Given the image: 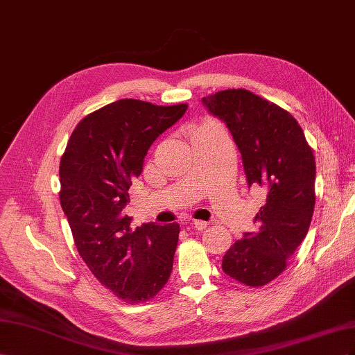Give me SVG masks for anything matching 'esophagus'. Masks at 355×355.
I'll use <instances>...</instances> for the list:
<instances>
[{
  "instance_id": "esophagus-1",
  "label": "esophagus",
  "mask_w": 355,
  "mask_h": 355,
  "mask_svg": "<svg viewBox=\"0 0 355 355\" xmlns=\"http://www.w3.org/2000/svg\"><path fill=\"white\" fill-rule=\"evenodd\" d=\"M191 226H193L196 230H205L208 227V223L204 220H193L191 221Z\"/></svg>"
}]
</instances>
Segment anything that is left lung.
<instances>
[{
  "label": "left lung",
  "mask_w": 355,
  "mask_h": 355,
  "mask_svg": "<svg viewBox=\"0 0 355 355\" xmlns=\"http://www.w3.org/2000/svg\"><path fill=\"white\" fill-rule=\"evenodd\" d=\"M241 151L248 187L265 195L254 218L223 257L226 275L250 287L265 286L287 268L305 239L315 207V159L305 134L286 110L245 89L202 98Z\"/></svg>",
  "instance_id": "1"
}]
</instances>
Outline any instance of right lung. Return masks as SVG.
<instances>
[{
	"label": "right lung",
	"instance_id": "1",
	"mask_svg": "<svg viewBox=\"0 0 355 355\" xmlns=\"http://www.w3.org/2000/svg\"><path fill=\"white\" fill-rule=\"evenodd\" d=\"M186 110L119 99L80 121L60 159V205L78 254L101 284L128 303L155 297L172 272L178 223L132 229L125 208L148 148Z\"/></svg>",
	"mask_w": 355,
	"mask_h": 355
}]
</instances>
